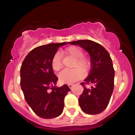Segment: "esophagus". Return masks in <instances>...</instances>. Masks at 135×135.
<instances>
[{"label":"esophagus","mask_w":135,"mask_h":135,"mask_svg":"<svg viewBox=\"0 0 135 135\" xmlns=\"http://www.w3.org/2000/svg\"><path fill=\"white\" fill-rule=\"evenodd\" d=\"M68 86H69V88H70V89H71L72 88H73V84H68Z\"/></svg>","instance_id":"obj_1"}]
</instances>
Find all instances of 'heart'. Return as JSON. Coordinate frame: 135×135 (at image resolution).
Returning <instances> with one entry per match:
<instances>
[{"instance_id":"heart-1","label":"heart","mask_w":135,"mask_h":135,"mask_svg":"<svg viewBox=\"0 0 135 135\" xmlns=\"http://www.w3.org/2000/svg\"><path fill=\"white\" fill-rule=\"evenodd\" d=\"M65 53L75 58L73 67L75 68L70 70H64L59 74V80L64 84H72L76 81L80 79L83 76V71H86L89 69V62L83 57V51L78 46H70L65 51ZM51 66L54 71H58L61 69L62 62L61 55L59 53L53 56L51 61ZM79 68H78V67ZM81 68L80 69L79 68Z\"/></svg>"}]
</instances>
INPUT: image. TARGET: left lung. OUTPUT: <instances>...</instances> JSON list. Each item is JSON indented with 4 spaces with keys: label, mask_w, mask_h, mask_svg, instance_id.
<instances>
[{
    "label": "left lung",
    "mask_w": 135,
    "mask_h": 135,
    "mask_svg": "<svg viewBox=\"0 0 135 135\" xmlns=\"http://www.w3.org/2000/svg\"><path fill=\"white\" fill-rule=\"evenodd\" d=\"M68 44L78 45L90 57L91 70L80 84L84 91L78 99L80 107L85 114H100L109 104L114 90L115 71L110 55L103 46L93 40H80ZM85 84H90V88L86 87Z\"/></svg>",
    "instance_id": "8db88e82"
}]
</instances>
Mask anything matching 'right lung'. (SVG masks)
Masks as SVG:
<instances>
[{"mask_svg": "<svg viewBox=\"0 0 135 135\" xmlns=\"http://www.w3.org/2000/svg\"><path fill=\"white\" fill-rule=\"evenodd\" d=\"M67 42L42 45L30 52L21 64L20 84L25 99L33 112L42 118L60 115L64 108V98L70 90L67 84L56 86L58 80L51 61L58 49ZM50 89L52 90L50 91Z\"/></svg>", "mask_w": 135, "mask_h": 135, "instance_id": "add662e5", "label": "right lung"}]
</instances>
